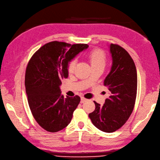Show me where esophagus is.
<instances>
[{"instance_id":"esophagus-1","label":"esophagus","mask_w":160,"mask_h":160,"mask_svg":"<svg viewBox=\"0 0 160 160\" xmlns=\"http://www.w3.org/2000/svg\"><path fill=\"white\" fill-rule=\"evenodd\" d=\"M87 101V99L84 97H81V103H83L84 102H86Z\"/></svg>"}]
</instances>
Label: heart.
I'll use <instances>...</instances> for the list:
<instances>
[{
  "label": "heart",
  "mask_w": 160,
  "mask_h": 160,
  "mask_svg": "<svg viewBox=\"0 0 160 160\" xmlns=\"http://www.w3.org/2000/svg\"><path fill=\"white\" fill-rule=\"evenodd\" d=\"M88 58L89 59L90 63L92 68H98V67H105L106 62H107V56L105 52L99 48L93 49L88 54ZM77 64V59H73L68 62L67 66V70L69 74L74 72V68ZM90 79H88L90 81Z\"/></svg>",
  "instance_id": "b5f03b06"
}]
</instances>
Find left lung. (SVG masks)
I'll return each mask as SVG.
<instances>
[{
	"instance_id": "1",
	"label": "left lung",
	"mask_w": 160,
	"mask_h": 160,
	"mask_svg": "<svg viewBox=\"0 0 160 160\" xmlns=\"http://www.w3.org/2000/svg\"><path fill=\"white\" fill-rule=\"evenodd\" d=\"M111 71L104 86L110 96L103 105L94 101L95 109L89 113L93 125L102 131L112 133L122 127L132 113L137 94V71L133 59L125 48L110 44Z\"/></svg>"
}]
</instances>
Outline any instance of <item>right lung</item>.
Wrapping results in <instances>:
<instances>
[{"label": "right lung", "instance_id": "obj_1", "mask_svg": "<svg viewBox=\"0 0 160 160\" xmlns=\"http://www.w3.org/2000/svg\"><path fill=\"white\" fill-rule=\"evenodd\" d=\"M88 47L86 44L51 42L28 63L24 79L28 103L35 120L46 131L58 132L70 122L81 98L77 95L64 98L59 86L68 76V62Z\"/></svg>", "mask_w": 160, "mask_h": 160}]
</instances>
